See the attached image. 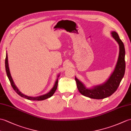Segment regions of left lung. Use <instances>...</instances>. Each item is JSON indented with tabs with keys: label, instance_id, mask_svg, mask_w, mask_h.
<instances>
[{
	"label": "left lung",
	"instance_id": "left-lung-1",
	"mask_svg": "<svg viewBox=\"0 0 131 131\" xmlns=\"http://www.w3.org/2000/svg\"><path fill=\"white\" fill-rule=\"evenodd\" d=\"M112 36L119 46V57L114 71L105 84L96 86L92 89H87L84 84L75 77L78 89L82 95L93 99H104L112 95L119 86L125 72V48L123 42L119 38L117 33L112 32Z\"/></svg>",
	"mask_w": 131,
	"mask_h": 131
}]
</instances>
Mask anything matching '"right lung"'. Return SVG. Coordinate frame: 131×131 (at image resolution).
<instances>
[{"instance_id":"add662e5","label":"right lung","mask_w":131,"mask_h":131,"mask_svg":"<svg viewBox=\"0 0 131 131\" xmlns=\"http://www.w3.org/2000/svg\"><path fill=\"white\" fill-rule=\"evenodd\" d=\"M5 70L6 72H7V75L8 76V78L9 80V81L11 85L13 88V89L14 90L15 92H16L18 95H20L21 97H23V98H24L26 99H27L28 100H43L45 99H46L48 98H50L51 96L53 95V94L55 92V91L56 90V89L57 88V85H58V79H57L55 84L53 86V88L52 89V90L50 91V92L45 94V95H42V96H39L38 97H31V96H28L24 94H22L21 93L20 91L18 90V88L16 87V86L15 85V84L14 83V82L13 81V79H12V77L10 74V71H9V66H8V56H7V54H6V57H5ZM58 77H59V75L58 76Z\"/></svg>"}]
</instances>
